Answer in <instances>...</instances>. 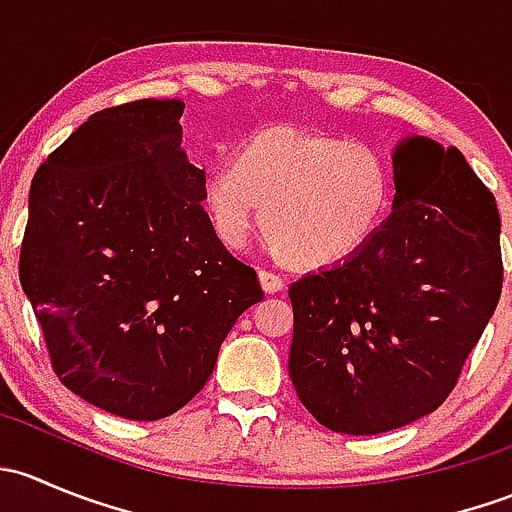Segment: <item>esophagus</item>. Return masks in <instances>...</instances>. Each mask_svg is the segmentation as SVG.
I'll return each mask as SVG.
<instances>
[{
    "label": "esophagus",
    "instance_id": "1",
    "mask_svg": "<svg viewBox=\"0 0 512 512\" xmlns=\"http://www.w3.org/2000/svg\"><path fill=\"white\" fill-rule=\"evenodd\" d=\"M257 277H260V285L267 294H277V292H282V287H285L282 277L275 275V272H270V270H260V275Z\"/></svg>",
    "mask_w": 512,
    "mask_h": 512
}]
</instances>
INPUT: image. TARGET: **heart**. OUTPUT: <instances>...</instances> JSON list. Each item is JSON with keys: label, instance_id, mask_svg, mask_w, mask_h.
<instances>
[{"label": "heart", "instance_id": "b5f03b06", "mask_svg": "<svg viewBox=\"0 0 512 512\" xmlns=\"http://www.w3.org/2000/svg\"><path fill=\"white\" fill-rule=\"evenodd\" d=\"M391 195V168L376 148L294 126L257 131L237 148L235 168L213 165L203 178V205L225 247H247L262 223L272 247L302 267L364 250Z\"/></svg>", "mask_w": 512, "mask_h": 512}]
</instances>
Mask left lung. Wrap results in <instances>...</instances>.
<instances>
[{"label":"left lung","instance_id":"obj_1","mask_svg":"<svg viewBox=\"0 0 512 512\" xmlns=\"http://www.w3.org/2000/svg\"><path fill=\"white\" fill-rule=\"evenodd\" d=\"M394 203L349 260L289 287V376L329 431L374 436L446 401L503 287L495 198L458 148L404 136Z\"/></svg>","mask_w":512,"mask_h":512}]
</instances>
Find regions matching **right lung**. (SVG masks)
Here are the masks:
<instances>
[{
    "label": "right lung",
    "instance_id": "obj_1",
    "mask_svg": "<svg viewBox=\"0 0 512 512\" xmlns=\"http://www.w3.org/2000/svg\"><path fill=\"white\" fill-rule=\"evenodd\" d=\"M185 103L98 111L36 170L19 280L61 384L96 409L158 421L210 379L262 299L203 208L180 148Z\"/></svg>",
    "mask_w": 512,
    "mask_h": 512
}]
</instances>
